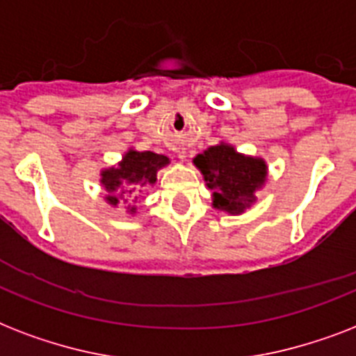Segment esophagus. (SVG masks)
Returning <instances> with one entry per match:
<instances>
[{
  "mask_svg": "<svg viewBox=\"0 0 356 356\" xmlns=\"http://www.w3.org/2000/svg\"><path fill=\"white\" fill-rule=\"evenodd\" d=\"M179 155L183 156V159H186V149H184V147H183V149L179 151Z\"/></svg>",
  "mask_w": 356,
  "mask_h": 356,
  "instance_id": "esophagus-1",
  "label": "esophagus"
}]
</instances>
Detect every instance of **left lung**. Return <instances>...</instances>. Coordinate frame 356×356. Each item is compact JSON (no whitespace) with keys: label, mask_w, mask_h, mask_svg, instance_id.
<instances>
[{"label":"left lung","mask_w":356,"mask_h":356,"mask_svg":"<svg viewBox=\"0 0 356 356\" xmlns=\"http://www.w3.org/2000/svg\"><path fill=\"white\" fill-rule=\"evenodd\" d=\"M194 166L212 192V207L231 216L243 214L257 203V192L268 181V164L262 156L245 155L233 144L220 142L194 156Z\"/></svg>","instance_id":"left-lung-1"}]
</instances>
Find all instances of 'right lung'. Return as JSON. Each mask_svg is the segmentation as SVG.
<instances>
[{
    "label": "right lung",
    "instance_id": "add662e5",
    "mask_svg": "<svg viewBox=\"0 0 356 356\" xmlns=\"http://www.w3.org/2000/svg\"><path fill=\"white\" fill-rule=\"evenodd\" d=\"M168 164L170 159L166 155L129 147L123 153L122 161L116 162L114 166L102 168L99 172V183L107 192L105 203L116 209L122 200L138 201V194L156 183V173ZM127 214H138L136 205H127Z\"/></svg>",
    "mask_w": 356,
    "mask_h": 356
}]
</instances>
